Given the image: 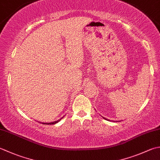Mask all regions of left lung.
Instances as JSON below:
<instances>
[{"label":"left lung","mask_w":160,"mask_h":160,"mask_svg":"<svg viewBox=\"0 0 160 160\" xmlns=\"http://www.w3.org/2000/svg\"><path fill=\"white\" fill-rule=\"evenodd\" d=\"M103 118H104V119H106V120H108V119H107V118H104V117H102ZM109 121V120H108Z\"/></svg>","instance_id":"left-lung-1"}]
</instances>
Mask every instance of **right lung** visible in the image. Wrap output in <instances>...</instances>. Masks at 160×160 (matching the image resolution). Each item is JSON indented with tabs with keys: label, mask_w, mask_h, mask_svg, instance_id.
Listing matches in <instances>:
<instances>
[{
	"label": "right lung",
	"mask_w": 160,
	"mask_h": 160,
	"mask_svg": "<svg viewBox=\"0 0 160 160\" xmlns=\"http://www.w3.org/2000/svg\"><path fill=\"white\" fill-rule=\"evenodd\" d=\"M63 118V117H62ZM62 118H60V119H59V120H58V121H53V122H51V123H42V124H46V125H53V124H55V123H57L58 122H59V121H60Z\"/></svg>",
	"instance_id": "obj_1"
}]
</instances>
